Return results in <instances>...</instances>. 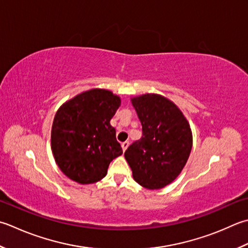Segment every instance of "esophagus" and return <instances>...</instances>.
Segmentation results:
<instances>
[{"instance_id":"esophagus-1","label":"esophagus","mask_w":248,"mask_h":248,"mask_svg":"<svg viewBox=\"0 0 248 248\" xmlns=\"http://www.w3.org/2000/svg\"><path fill=\"white\" fill-rule=\"evenodd\" d=\"M128 146H129V142H128V140H125V142H123V144H121V147H123L124 152L125 149L128 148Z\"/></svg>"}]
</instances>
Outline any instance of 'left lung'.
<instances>
[{
  "label": "left lung",
  "instance_id": "8db88e82",
  "mask_svg": "<svg viewBox=\"0 0 248 248\" xmlns=\"http://www.w3.org/2000/svg\"><path fill=\"white\" fill-rule=\"evenodd\" d=\"M142 123V138L130 145L124 158L134 181L148 189L172 183L185 167L192 147L188 121L170 100L159 94L132 99Z\"/></svg>",
  "mask_w": 248,
  "mask_h": 248
}]
</instances>
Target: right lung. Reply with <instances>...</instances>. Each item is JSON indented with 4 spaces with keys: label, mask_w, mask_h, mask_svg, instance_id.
<instances>
[{
    "label": "right lung",
    "mask_w": 248,
    "mask_h": 248,
    "mask_svg": "<svg viewBox=\"0 0 248 248\" xmlns=\"http://www.w3.org/2000/svg\"><path fill=\"white\" fill-rule=\"evenodd\" d=\"M120 99L92 89L65 102L51 128V149L58 167L72 181L92 184L103 178L113 159L123 154L109 121Z\"/></svg>",
    "instance_id": "add662e5"
}]
</instances>
